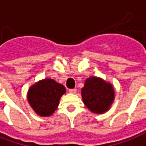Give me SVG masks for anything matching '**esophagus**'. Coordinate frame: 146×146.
Here are the masks:
<instances>
[{
  "instance_id": "1",
  "label": "esophagus",
  "mask_w": 146,
  "mask_h": 146,
  "mask_svg": "<svg viewBox=\"0 0 146 146\" xmlns=\"http://www.w3.org/2000/svg\"><path fill=\"white\" fill-rule=\"evenodd\" d=\"M68 92L71 94H75L77 92V89H69L68 90Z\"/></svg>"
}]
</instances>
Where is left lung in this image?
<instances>
[{"label": "left lung", "instance_id": "8db88e82", "mask_svg": "<svg viewBox=\"0 0 146 146\" xmlns=\"http://www.w3.org/2000/svg\"><path fill=\"white\" fill-rule=\"evenodd\" d=\"M82 96L86 106L94 113L107 111L115 97L113 87L111 84L98 78L86 79L82 90Z\"/></svg>", "mask_w": 146, "mask_h": 146}]
</instances>
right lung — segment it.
<instances>
[{
    "mask_svg": "<svg viewBox=\"0 0 146 146\" xmlns=\"http://www.w3.org/2000/svg\"><path fill=\"white\" fill-rule=\"evenodd\" d=\"M65 91L63 85L52 79H44L30 88L28 101L38 115L48 116L56 111L60 98Z\"/></svg>",
    "mask_w": 146,
    "mask_h": 146,
    "instance_id": "1",
    "label": "right lung"
}]
</instances>
